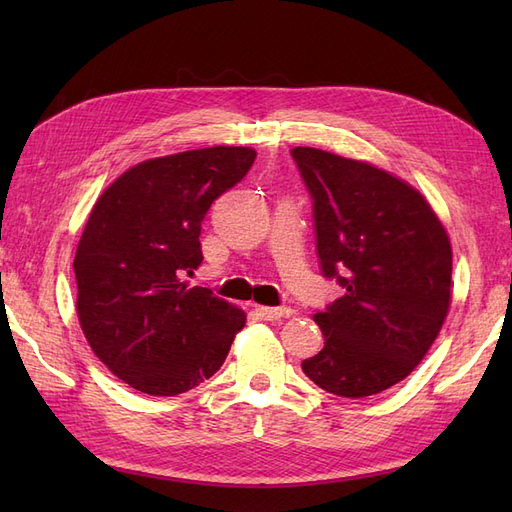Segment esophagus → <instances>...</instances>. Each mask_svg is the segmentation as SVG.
Masks as SVG:
<instances>
[{
  "instance_id": "34e87169",
  "label": "esophagus",
  "mask_w": 512,
  "mask_h": 512,
  "mask_svg": "<svg viewBox=\"0 0 512 512\" xmlns=\"http://www.w3.org/2000/svg\"><path fill=\"white\" fill-rule=\"evenodd\" d=\"M292 309L288 307H265V305H256V316L260 320H280L284 316H290Z\"/></svg>"
}]
</instances>
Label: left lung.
I'll return each instance as SVG.
<instances>
[{
  "label": "left lung",
  "mask_w": 512,
  "mask_h": 512,
  "mask_svg": "<svg viewBox=\"0 0 512 512\" xmlns=\"http://www.w3.org/2000/svg\"><path fill=\"white\" fill-rule=\"evenodd\" d=\"M290 156L314 203L322 275L344 288L314 316L324 348L301 363L303 374L339 397L382 393L442 329L451 241L421 192L386 170L314 147Z\"/></svg>",
  "instance_id": "8db88e82"
}]
</instances>
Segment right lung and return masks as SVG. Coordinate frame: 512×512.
Instances as JSON below:
<instances>
[{
	"label": "right lung",
	"instance_id": "obj_1",
	"mask_svg": "<svg viewBox=\"0 0 512 512\" xmlns=\"http://www.w3.org/2000/svg\"><path fill=\"white\" fill-rule=\"evenodd\" d=\"M256 160L250 147H207L147 160L98 198L76 247L81 329L132 389L173 397L218 371L243 329L239 307L190 288L203 262L200 224Z\"/></svg>",
	"mask_w": 512,
	"mask_h": 512
}]
</instances>
